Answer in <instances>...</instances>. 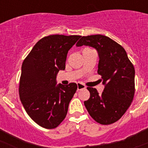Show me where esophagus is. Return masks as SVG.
I'll return each instance as SVG.
<instances>
[{"mask_svg":"<svg viewBox=\"0 0 148 148\" xmlns=\"http://www.w3.org/2000/svg\"><path fill=\"white\" fill-rule=\"evenodd\" d=\"M77 87H78V90H82V89L86 88V86L82 83L77 84Z\"/></svg>","mask_w":148,"mask_h":148,"instance_id":"esophagus-1","label":"esophagus"}]
</instances>
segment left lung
Returning <instances> with one entry per match:
<instances>
[{"mask_svg":"<svg viewBox=\"0 0 148 148\" xmlns=\"http://www.w3.org/2000/svg\"><path fill=\"white\" fill-rule=\"evenodd\" d=\"M95 48L99 57L98 73L101 75L104 91L87 87L90 99L84 105L90 116L101 125L120 119L131 104L135 93V70L126 51L120 44L102 35L83 36L77 47Z\"/></svg>","mask_w":148,"mask_h":148,"instance_id":"left-lung-1","label":"left lung"}]
</instances>
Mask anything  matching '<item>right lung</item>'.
I'll return each mask as SVG.
<instances>
[{
	"label": "right lung",
	"instance_id": "add662e5",
	"mask_svg": "<svg viewBox=\"0 0 148 148\" xmlns=\"http://www.w3.org/2000/svg\"><path fill=\"white\" fill-rule=\"evenodd\" d=\"M80 35H52L38 40L21 66L20 99L29 117L42 127L53 129L65 119L77 90L75 83L57 84L59 70H64L68 51Z\"/></svg>",
	"mask_w": 148,
	"mask_h": 148
}]
</instances>
